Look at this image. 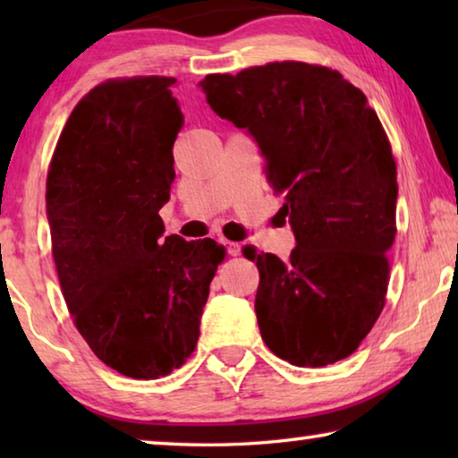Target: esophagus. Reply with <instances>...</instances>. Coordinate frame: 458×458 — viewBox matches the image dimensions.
I'll return each mask as SVG.
<instances>
[{
    "label": "esophagus",
    "mask_w": 458,
    "mask_h": 458,
    "mask_svg": "<svg viewBox=\"0 0 458 458\" xmlns=\"http://www.w3.org/2000/svg\"><path fill=\"white\" fill-rule=\"evenodd\" d=\"M220 242L226 246V250H228V254H232V257H238V254L242 252V244L240 242H232V240H226V238H222Z\"/></svg>",
    "instance_id": "1"
}]
</instances>
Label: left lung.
Here are the masks:
<instances>
[{
	"instance_id": "1",
	"label": "left lung",
	"mask_w": 458,
	"mask_h": 458,
	"mask_svg": "<svg viewBox=\"0 0 458 458\" xmlns=\"http://www.w3.org/2000/svg\"><path fill=\"white\" fill-rule=\"evenodd\" d=\"M199 87L218 117L257 139L297 238L286 262L244 252L260 273L262 339L299 368L345 360L377 321L390 281L398 174L382 123L358 87L307 62L208 74Z\"/></svg>"
}]
</instances>
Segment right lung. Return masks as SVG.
<instances>
[{
	"instance_id": "obj_1",
	"label": "right lung",
	"mask_w": 458,
	"mask_h": 458,
	"mask_svg": "<svg viewBox=\"0 0 458 458\" xmlns=\"http://www.w3.org/2000/svg\"><path fill=\"white\" fill-rule=\"evenodd\" d=\"M172 76L97 84L68 117L46 180L52 257L66 307L92 353L135 379L182 368L226 250L164 238L183 114Z\"/></svg>"
}]
</instances>
